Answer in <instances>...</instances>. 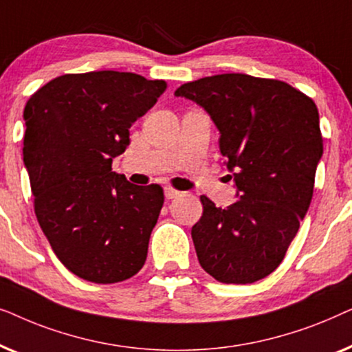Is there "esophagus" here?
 <instances>
[{"label": "esophagus", "mask_w": 352, "mask_h": 352, "mask_svg": "<svg viewBox=\"0 0 352 352\" xmlns=\"http://www.w3.org/2000/svg\"><path fill=\"white\" fill-rule=\"evenodd\" d=\"M181 195H182V192L175 189V187H171V186L165 187V197H166V199H176V197H181Z\"/></svg>", "instance_id": "obj_1"}]
</instances>
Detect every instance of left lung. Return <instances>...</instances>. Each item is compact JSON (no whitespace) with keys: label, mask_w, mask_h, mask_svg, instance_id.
Instances as JSON below:
<instances>
[{"label":"left lung","mask_w":352,"mask_h":352,"mask_svg":"<svg viewBox=\"0 0 352 352\" xmlns=\"http://www.w3.org/2000/svg\"><path fill=\"white\" fill-rule=\"evenodd\" d=\"M218 126L219 151L239 199L218 208L201 195L192 228L200 266L223 283H253L276 271L309 208L324 152L319 110L285 81L245 74L205 76L176 89Z\"/></svg>","instance_id":"obj_1"}]
</instances>
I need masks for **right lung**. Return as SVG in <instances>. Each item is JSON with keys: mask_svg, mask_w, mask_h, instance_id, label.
<instances>
[{"mask_svg": "<svg viewBox=\"0 0 352 352\" xmlns=\"http://www.w3.org/2000/svg\"><path fill=\"white\" fill-rule=\"evenodd\" d=\"M165 89L163 80L100 70L57 76L27 100L22 151L36 219L80 278L123 282L146 263L165 195L158 184L128 182L112 160Z\"/></svg>", "mask_w": 352, "mask_h": 352, "instance_id": "obj_1", "label": "right lung"}]
</instances>
